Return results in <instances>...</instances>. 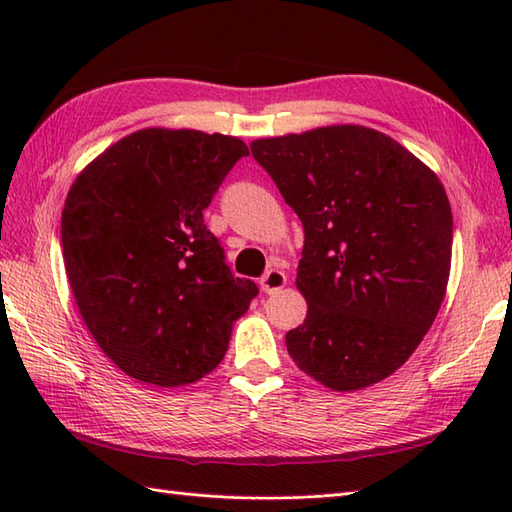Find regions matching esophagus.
Here are the masks:
<instances>
[{
	"label": "esophagus",
	"mask_w": 512,
	"mask_h": 512,
	"mask_svg": "<svg viewBox=\"0 0 512 512\" xmlns=\"http://www.w3.org/2000/svg\"><path fill=\"white\" fill-rule=\"evenodd\" d=\"M286 275L281 273V270H277V268H270V270H266L264 273V277L259 279V286H262V290L264 292H268V295H273V292H277V290H281L286 286Z\"/></svg>",
	"instance_id": "esophagus-1"
}]
</instances>
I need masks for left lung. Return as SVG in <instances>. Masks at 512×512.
Listing matches in <instances>:
<instances>
[{
  "instance_id": "left-lung-1",
  "label": "left lung",
  "mask_w": 512,
  "mask_h": 512,
  "mask_svg": "<svg viewBox=\"0 0 512 512\" xmlns=\"http://www.w3.org/2000/svg\"><path fill=\"white\" fill-rule=\"evenodd\" d=\"M250 151L306 233L297 288L308 314L286 334L292 361L334 391L394 374L447 290L453 217L442 182L361 125L262 138Z\"/></svg>"
}]
</instances>
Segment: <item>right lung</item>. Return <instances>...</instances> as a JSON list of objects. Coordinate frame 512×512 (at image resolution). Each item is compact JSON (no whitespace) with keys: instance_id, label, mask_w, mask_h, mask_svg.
<instances>
[{"instance_id":"obj_1","label":"right lung","mask_w":512,"mask_h":512,"mask_svg":"<svg viewBox=\"0 0 512 512\" xmlns=\"http://www.w3.org/2000/svg\"><path fill=\"white\" fill-rule=\"evenodd\" d=\"M244 156L233 136L140 129L74 180L61 215L65 270L94 341L127 376L200 380L257 297L202 215Z\"/></svg>"}]
</instances>
